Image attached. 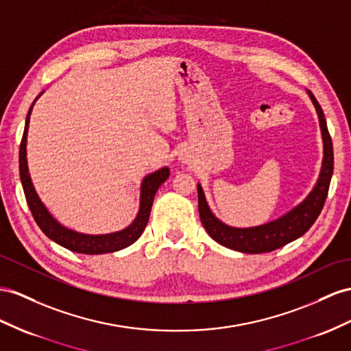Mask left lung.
I'll list each match as a JSON object with an SVG mask.
<instances>
[{
	"instance_id": "obj_1",
	"label": "left lung",
	"mask_w": 351,
	"mask_h": 351,
	"mask_svg": "<svg viewBox=\"0 0 351 351\" xmlns=\"http://www.w3.org/2000/svg\"><path fill=\"white\" fill-rule=\"evenodd\" d=\"M308 96L317 111L323 139V163L316 185H314L311 193L305 197L302 203L285 213L283 217L267 222L264 226L236 228L227 226V223H223L215 217L209 209L208 202H206L202 185L197 184L200 221L204 230L208 231V234L215 241H218L219 245L243 254L271 252V250H276L301 237L304 232L310 230L314 221L317 219L323 209V204H325L332 172H334V148H332V139L328 132L325 114H323L322 106L310 90Z\"/></svg>"
}]
</instances>
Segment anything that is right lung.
<instances>
[{
	"instance_id": "add662e5",
	"label": "right lung",
	"mask_w": 351,
	"mask_h": 351,
	"mask_svg": "<svg viewBox=\"0 0 351 351\" xmlns=\"http://www.w3.org/2000/svg\"><path fill=\"white\" fill-rule=\"evenodd\" d=\"M43 93H40V96ZM34 104L29 108L28 115H26L25 130H23L21 149H19V173H21V181H22L26 202H28L31 213L35 222H37V226L41 228L44 234H46L50 240L55 241V243L66 247L68 250H73V252H77V254H84V255L111 254L134 243L147 227L149 213H151V206H152V202H154V195L158 190V186L163 184L170 175L169 167L160 169L157 172L149 173L148 176H145V179H143L141 185L139 212L136 215V218H134V221L128 228L117 232H110V234L92 236V234H82V232H77L64 226H60V223L51 217L46 206H44L43 202L40 200L37 191H35L31 176H29L28 161H26V136H28L29 117H31Z\"/></svg>"
}]
</instances>
